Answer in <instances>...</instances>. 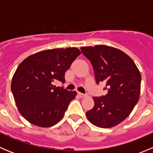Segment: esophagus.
I'll return each mask as SVG.
<instances>
[{"label":"esophagus","instance_id":"esophagus-1","mask_svg":"<svg viewBox=\"0 0 153 153\" xmlns=\"http://www.w3.org/2000/svg\"><path fill=\"white\" fill-rule=\"evenodd\" d=\"M78 95H79V96L82 98L87 97V95H86V94H83V93H81V92H78Z\"/></svg>","mask_w":153,"mask_h":153}]
</instances>
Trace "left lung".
Masks as SVG:
<instances>
[{"instance_id": "obj_1", "label": "left lung", "mask_w": 153, "mask_h": 153, "mask_svg": "<svg viewBox=\"0 0 153 153\" xmlns=\"http://www.w3.org/2000/svg\"><path fill=\"white\" fill-rule=\"evenodd\" d=\"M81 50L92 64L96 83H105L107 90L104 96L92 98L95 105L86 117L98 127H113L129 116L139 100V70L132 58L117 48L96 45Z\"/></svg>"}]
</instances>
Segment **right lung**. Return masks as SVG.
I'll return each mask as SVG.
<instances>
[{
    "mask_svg": "<svg viewBox=\"0 0 153 153\" xmlns=\"http://www.w3.org/2000/svg\"><path fill=\"white\" fill-rule=\"evenodd\" d=\"M81 53L75 47L47 49L29 55L19 64L11 89L18 111L29 123L50 127L62 119L77 92L52 83L65 82V72Z\"/></svg>",
    "mask_w": 153,
    "mask_h": 153,
    "instance_id": "add662e5",
    "label": "right lung"
}]
</instances>
